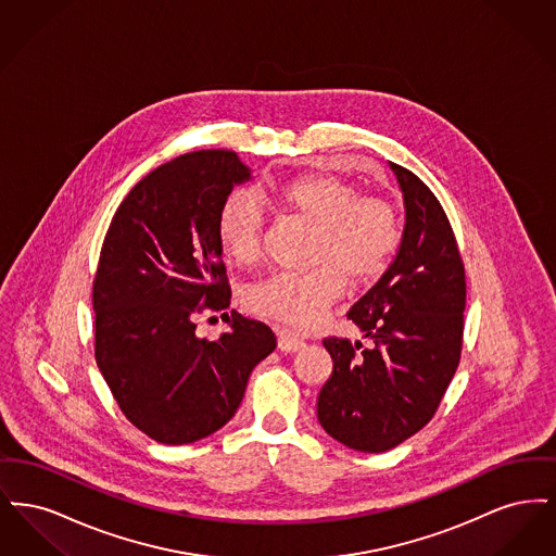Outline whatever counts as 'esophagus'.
<instances>
[{"instance_id": "obj_1", "label": "esophagus", "mask_w": 556, "mask_h": 556, "mask_svg": "<svg viewBox=\"0 0 556 556\" xmlns=\"http://www.w3.org/2000/svg\"><path fill=\"white\" fill-rule=\"evenodd\" d=\"M277 345H279V350H283V352H298V350L304 345V340H300V338H295V336H291V333L281 331V333H279V340H277Z\"/></svg>"}]
</instances>
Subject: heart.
<instances>
[{"mask_svg":"<svg viewBox=\"0 0 556 556\" xmlns=\"http://www.w3.org/2000/svg\"><path fill=\"white\" fill-rule=\"evenodd\" d=\"M275 202L293 218L317 227L306 273H277L245 291L256 317L290 329L317 325L354 288L377 281L396 254L400 218L388 200L361 195V189L333 175H308L275 191ZM216 233L227 258L254 265L265 252L266 218L248 191H233L218 212Z\"/></svg>","mask_w":556,"mask_h":556,"instance_id":"heart-1","label":"heart"}]
</instances>
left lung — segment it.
Returning <instances> with one entry per match:
<instances>
[{"mask_svg":"<svg viewBox=\"0 0 556 556\" xmlns=\"http://www.w3.org/2000/svg\"><path fill=\"white\" fill-rule=\"evenodd\" d=\"M404 202L396 256L348 313L370 340H323L333 370L320 388L317 417L338 442L386 452L433 417L458 367L465 268L446 212L424 181L388 162Z\"/></svg>","mask_w":556,"mask_h":556,"instance_id":"left-lung-1","label":"left lung"}]
</instances>
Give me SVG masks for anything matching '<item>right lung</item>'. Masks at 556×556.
<instances>
[{"label": "right lung", "instance_id": "1", "mask_svg": "<svg viewBox=\"0 0 556 556\" xmlns=\"http://www.w3.org/2000/svg\"><path fill=\"white\" fill-rule=\"evenodd\" d=\"M245 181L252 170L236 152L184 154L132 187L108 227L93 281L96 361L125 417L160 444L218 431L277 345L265 323L236 311L218 340L195 336V313L229 308L216 223Z\"/></svg>", "mask_w": 556, "mask_h": 556}]
</instances>
